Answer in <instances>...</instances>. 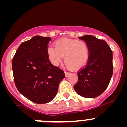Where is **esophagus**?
<instances>
[{
  "instance_id": "34e87169",
  "label": "esophagus",
  "mask_w": 127,
  "mask_h": 127,
  "mask_svg": "<svg viewBox=\"0 0 127 127\" xmlns=\"http://www.w3.org/2000/svg\"><path fill=\"white\" fill-rule=\"evenodd\" d=\"M70 72H65V76H66V77H67L68 76L70 75Z\"/></svg>"
}]
</instances>
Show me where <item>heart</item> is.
Segmentation results:
<instances>
[{"mask_svg":"<svg viewBox=\"0 0 127 127\" xmlns=\"http://www.w3.org/2000/svg\"><path fill=\"white\" fill-rule=\"evenodd\" d=\"M54 47L47 48L48 57L54 65H59L64 57L65 64L72 69H79L88 62L90 49L85 42L63 38L54 43Z\"/></svg>","mask_w":127,"mask_h":127,"instance_id":"heart-1","label":"heart"}]
</instances>
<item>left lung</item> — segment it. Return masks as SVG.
Instances as JSON below:
<instances>
[{
  "label": "left lung",
  "instance_id": "obj_1",
  "mask_svg": "<svg viewBox=\"0 0 127 127\" xmlns=\"http://www.w3.org/2000/svg\"><path fill=\"white\" fill-rule=\"evenodd\" d=\"M88 45L90 57L87 64L78 72L74 89L85 98L101 95L108 87L113 74L112 51L104 40L91 35L79 37Z\"/></svg>",
  "mask_w": 127,
  "mask_h": 127
}]
</instances>
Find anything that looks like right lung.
Wrapping results in <instances>:
<instances>
[{"instance_id": "1", "label": "right lung", "mask_w": 127, "mask_h": 127, "mask_svg": "<svg viewBox=\"0 0 127 127\" xmlns=\"http://www.w3.org/2000/svg\"><path fill=\"white\" fill-rule=\"evenodd\" d=\"M50 40L49 37L34 36L20 45L12 59L16 87L26 98L37 104L51 101L65 78L64 71L52 65L48 57Z\"/></svg>"}]
</instances>
